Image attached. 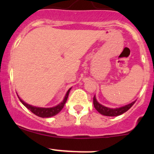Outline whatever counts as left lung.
<instances>
[{"instance_id": "left-lung-1", "label": "left lung", "mask_w": 154, "mask_h": 154, "mask_svg": "<svg viewBox=\"0 0 154 154\" xmlns=\"http://www.w3.org/2000/svg\"><path fill=\"white\" fill-rule=\"evenodd\" d=\"M135 102H132L131 103L128 105H126L125 106L120 107V108H116V109H110L108 108V107H106L103 105L100 104L96 100V97H93V103H94V108L96 109L97 112L99 113H100L103 116H120V115L123 114V113L126 112L128 109H130L133 105L134 104Z\"/></svg>"}]
</instances>
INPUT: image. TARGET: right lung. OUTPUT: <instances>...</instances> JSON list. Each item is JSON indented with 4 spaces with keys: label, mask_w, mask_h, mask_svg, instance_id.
<instances>
[{
    "label": "right lung",
    "mask_w": 154,
    "mask_h": 154,
    "mask_svg": "<svg viewBox=\"0 0 154 154\" xmlns=\"http://www.w3.org/2000/svg\"><path fill=\"white\" fill-rule=\"evenodd\" d=\"M70 90H71V88L68 89V91H67V93H66V97H65V98L63 99V101H62L59 105H57V106L54 107H52V108H41V107L32 106H31V105L27 104V103H26L25 102L23 101L19 97H18V98H19L20 101H21L24 106L27 107L29 110H30L33 114H35V116L41 118H49V117H52V116H56V115L58 114V113L63 109V108L64 107L65 104H66V101H67Z\"/></svg>",
    "instance_id": "right-lung-1"
}]
</instances>
